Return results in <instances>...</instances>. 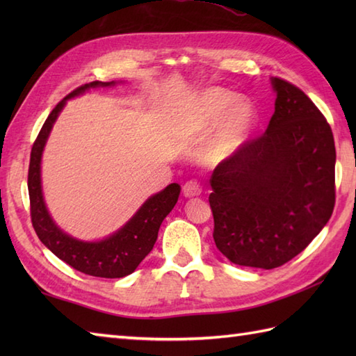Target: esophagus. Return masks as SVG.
Segmentation results:
<instances>
[{
  "label": "esophagus",
  "mask_w": 356,
  "mask_h": 356,
  "mask_svg": "<svg viewBox=\"0 0 356 356\" xmlns=\"http://www.w3.org/2000/svg\"><path fill=\"white\" fill-rule=\"evenodd\" d=\"M182 191H184L185 197H197V195L202 194L203 188H202L200 182H197V180H190V182H186L184 185Z\"/></svg>",
  "instance_id": "34e87169"
}]
</instances>
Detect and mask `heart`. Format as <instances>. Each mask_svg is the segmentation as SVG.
<instances>
[{
    "mask_svg": "<svg viewBox=\"0 0 356 356\" xmlns=\"http://www.w3.org/2000/svg\"><path fill=\"white\" fill-rule=\"evenodd\" d=\"M257 124V110L248 99H238L225 88H208L191 97L180 113L177 134L199 140L215 130L207 143L205 159L220 162L245 145Z\"/></svg>",
    "mask_w": 356,
    "mask_h": 356,
    "instance_id": "heart-1",
    "label": "heart"
}]
</instances>
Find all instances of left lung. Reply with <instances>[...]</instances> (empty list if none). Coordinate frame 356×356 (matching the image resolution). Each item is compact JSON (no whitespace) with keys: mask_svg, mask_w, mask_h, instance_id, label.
<instances>
[{"mask_svg":"<svg viewBox=\"0 0 356 356\" xmlns=\"http://www.w3.org/2000/svg\"><path fill=\"white\" fill-rule=\"evenodd\" d=\"M275 111L259 138L209 179L216 246L240 266H283L318 236L335 207V142L316 105L272 78Z\"/></svg>","mask_w":356,"mask_h":356,"instance_id":"obj_1","label":"left lung"}]
</instances>
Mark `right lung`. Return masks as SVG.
Instances as JSON below:
<instances>
[{"instance_id":"obj_1","label":"right lung","mask_w":356,"mask_h":356,"mask_svg":"<svg viewBox=\"0 0 356 356\" xmlns=\"http://www.w3.org/2000/svg\"><path fill=\"white\" fill-rule=\"evenodd\" d=\"M115 86V81L101 82L93 81L73 90L61 102H58L51 110L49 118L33 142L29 165V197H30V217L32 225L42 243L55 254L58 259L65 261L69 266L82 274L101 277V278H120L130 275L139 263L151 252L157 232L163 218L177 203L180 185L171 184L163 191L157 193L143 203L140 209L133 216L124 228H120L113 236L101 241H81L67 236L51 220L47 208H45L41 190V156L45 142L50 134L53 124L63 110L67 99L84 93L88 88Z\"/></svg>"}]
</instances>
